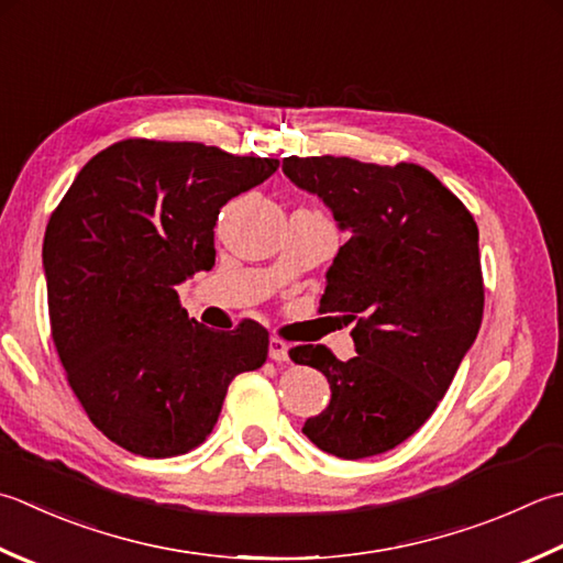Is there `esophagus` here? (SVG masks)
Instances as JSON below:
<instances>
[{
	"label": "esophagus",
	"mask_w": 563,
	"mask_h": 563,
	"mask_svg": "<svg viewBox=\"0 0 563 563\" xmlns=\"http://www.w3.org/2000/svg\"><path fill=\"white\" fill-rule=\"evenodd\" d=\"M288 344H285L283 339H278V336H271V341H268V356L273 358V361H278V363H283V361H288Z\"/></svg>",
	"instance_id": "obj_1"
}]
</instances>
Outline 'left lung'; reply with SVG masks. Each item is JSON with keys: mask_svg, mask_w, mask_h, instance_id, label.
Instances as JSON below:
<instances>
[{"mask_svg": "<svg viewBox=\"0 0 563 563\" xmlns=\"http://www.w3.org/2000/svg\"><path fill=\"white\" fill-rule=\"evenodd\" d=\"M283 173L351 234L327 271L319 312L356 322V356L339 361L322 344L290 349V358L322 371L332 390L327 410L302 432L339 459L383 454L429 420L478 336V227L459 197L415 163L290 156Z\"/></svg>", "mask_w": 563, "mask_h": 563, "instance_id": "1", "label": "left lung"}]
</instances>
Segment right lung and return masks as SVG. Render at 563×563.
<instances>
[{
	"mask_svg": "<svg viewBox=\"0 0 563 563\" xmlns=\"http://www.w3.org/2000/svg\"><path fill=\"white\" fill-rule=\"evenodd\" d=\"M192 141L126 139L85 165L51 214L43 273L55 349L77 400L114 444L178 456L212 432L229 383L268 356V332H214L178 285L214 266L231 197L278 170Z\"/></svg>",
	"mask_w": 563,
	"mask_h": 563,
	"instance_id": "obj_1",
	"label": "right lung"
}]
</instances>
